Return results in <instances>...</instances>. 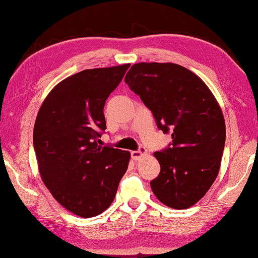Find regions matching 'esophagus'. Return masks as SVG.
Masks as SVG:
<instances>
[{
	"mask_svg": "<svg viewBox=\"0 0 258 258\" xmlns=\"http://www.w3.org/2000/svg\"><path fill=\"white\" fill-rule=\"evenodd\" d=\"M146 152H147L146 148L140 147L138 150H134V151L131 152V156H132V158H133L134 160H138V159L141 158V157H142L143 155H146Z\"/></svg>",
	"mask_w": 258,
	"mask_h": 258,
	"instance_id": "esophagus-1",
	"label": "esophagus"
}]
</instances>
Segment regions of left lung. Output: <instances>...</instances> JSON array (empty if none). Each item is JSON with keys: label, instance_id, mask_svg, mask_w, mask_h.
<instances>
[{"label": "left lung", "instance_id": "left-lung-1", "mask_svg": "<svg viewBox=\"0 0 258 258\" xmlns=\"http://www.w3.org/2000/svg\"><path fill=\"white\" fill-rule=\"evenodd\" d=\"M125 83L155 117L172 142L155 156L160 173L150 182L166 206L185 209L215 181L225 145L223 113L207 85L176 63H135Z\"/></svg>", "mask_w": 258, "mask_h": 258}]
</instances>
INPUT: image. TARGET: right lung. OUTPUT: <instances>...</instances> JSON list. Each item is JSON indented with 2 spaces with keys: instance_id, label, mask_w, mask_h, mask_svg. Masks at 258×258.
Returning a JSON list of instances; mask_svg holds the SVG:
<instances>
[{
  "instance_id": "add662e5",
  "label": "right lung",
  "mask_w": 258,
  "mask_h": 258,
  "mask_svg": "<svg viewBox=\"0 0 258 258\" xmlns=\"http://www.w3.org/2000/svg\"><path fill=\"white\" fill-rule=\"evenodd\" d=\"M130 64L86 69L51 91L37 113L33 132L38 168L56 202L81 217L110 206L130 152L99 146L107 126L103 108Z\"/></svg>"
}]
</instances>
